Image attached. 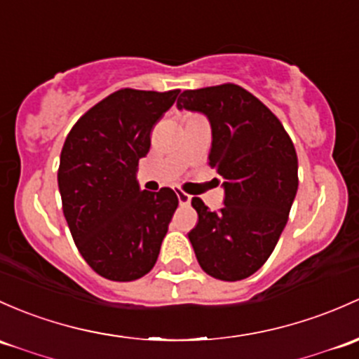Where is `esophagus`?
<instances>
[{"label":"esophagus","instance_id":"esophagus-1","mask_svg":"<svg viewBox=\"0 0 359 359\" xmlns=\"http://www.w3.org/2000/svg\"><path fill=\"white\" fill-rule=\"evenodd\" d=\"M177 199H179L180 205H189L191 203V196L186 194V192H182V191H177Z\"/></svg>","mask_w":359,"mask_h":359}]
</instances>
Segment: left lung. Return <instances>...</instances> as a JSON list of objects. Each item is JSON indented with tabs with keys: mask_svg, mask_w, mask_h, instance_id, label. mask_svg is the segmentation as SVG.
<instances>
[{
	"mask_svg": "<svg viewBox=\"0 0 359 359\" xmlns=\"http://www.w3.org/2000/svg\"><path fill=\"white\" fill-rule=\"evenodd\" d=\"M177 108L198 111L211 127L210 165L224 179V208L192 198L198 225L189 232L201 269L243 280L263 266L287 224L297 192V154L280 120L236 84L184 90Z\"/></svg>",
	"mask_w": 359,
	"mask_h": 359,
	"instance_id": "left-lung-1",
	"label": "left lung"
}]
</instances>
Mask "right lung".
<instances>
[{
	"label": "right lung",
	"mask_w": 359,
	"mask_h": 359,
	"mask_svg": "<svg viewBox=\"0 0 359 359\" xmlns=\"http://www.w3.org/2000/svg\"><path fill=\"white\" fill-rule=\"evenodd\" d=\"M179 93L116 90L65 139L58 168L63 215L82 258L108 280L130 282L153 269L179 206L170 187L142 191L137 180L151 129Z\"/></svg>",
	"instance_id": "1"
}]
</instances>
